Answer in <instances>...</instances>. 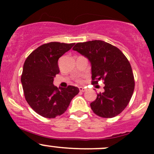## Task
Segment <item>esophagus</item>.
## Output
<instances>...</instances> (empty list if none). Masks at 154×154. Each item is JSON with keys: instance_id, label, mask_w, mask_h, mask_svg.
<instances>
[{"instance_id": "obj_1", "label": "esophagus", "mask_w": 154, "mask_h": 154, "mask_svg": "<svg viewBox=\"0 0 154 154\" xmlns=\"http://www.w3.org/2000/svg\"><path fill=\"white\" fill-rule=\"evenodd\" d=\"M79 90H80V91H82V92H83V91H86V88H84V87H79Z\"/></svg>"}]
</instances>
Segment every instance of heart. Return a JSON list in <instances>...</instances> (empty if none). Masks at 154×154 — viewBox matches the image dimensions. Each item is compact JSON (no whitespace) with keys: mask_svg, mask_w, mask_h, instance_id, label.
I'll list each match as a JSON object with an SVG mask.
<instances>
[{"mask_svg":"<svg viewBox=\"0 0 154 154\" xmlns=\"http://www.w3.org/2000/svg\"><path fill=\"white\" fill-rule=\"evenodd\" d=\"M77 82L78 83H83V80H82V79L79 78V79H77Z\"/></svg>","mask_w":154,"mask_h":154,"instance_id":"obj_1","label":"heart"}]
</instances>
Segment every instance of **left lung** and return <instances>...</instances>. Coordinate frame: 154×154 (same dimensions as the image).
Listing matches in <instances>:
<instances>
[{"label":"left lung","mask_w":154,"mask_h":154,"mask_svg":"<svg viewBox=\"0 0 154 154\" xmlns=\"http://www.w3.org/2000/svg\"><path fill=\"white\" fill-rule=\"evenodd\" d=\"M73 50L89 60L91 84L103 81L104 92L98 93L91 102L92 111L102 118H113L128 105L135 87L130 62L117 47L101 40L79 42Z\"/></svg>","instance_id":"1"}]
</instances>
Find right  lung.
<instances>
[{"instance_id": "add662e5", "label": "right lung", "mask_w": 154, "mask_h": 154, "mask_svg": "<svg viewBox=\"0 0 154 154\" xmlns=\"http://www.w3.org/2000/svg\"><path fill=\"white\" fill-rule=\"evenodd\" d=\"M54 42L37 48L26 59L21 81L29 106L41 116L54 119L67 110L79 88L73 86L58 88L54 77L60 73L58 60L74 46Z\"/></svg>"}]
</instances>
